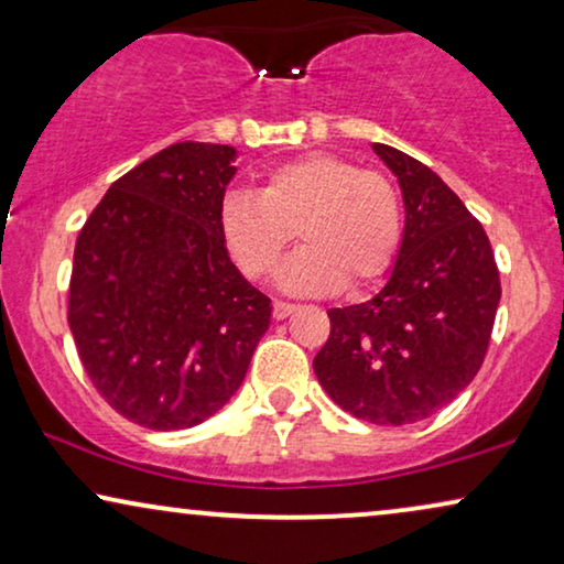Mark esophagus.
<instances>
[{
  "label": "esophagus",
  "instance_id": "esophagus-1",
  "mask_svg": "<svg viewBox=\"0 0 564 564\" xmlns=\"http://www.w3.org/2000/svg\"><path fill=\"white\" fill-rule=\"evenodd\" d=\"M292 311H295V305H292V303H282V300H276V303H274V318L276 321L288 318Z\"/></svg>",
  "mask_w": 564,
  "mask_h": 564
}]
</instances>
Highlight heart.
<instances>
[{"instance_id":"obj_1","label":"heart","mask_w":564,"mask_h":564,"mask_svg":"<svg viewBox=\"0 0 564 564\" xmlns=\"http://www.w3.org/2000/svg\"><path fill=\"white\" fill-rule=\"evenodd\" d=\"M220 230L241 272L274 274L292 236L303 246L280 282L297 295H328L380 280L398 257L403 213L395 184L334 153H307L274 166L259 192H228Z\"/></svg>"}]
</instances>
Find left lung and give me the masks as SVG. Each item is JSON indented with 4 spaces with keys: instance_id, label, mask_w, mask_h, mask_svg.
<instances>
[{
    "instance_id": "1",
    "label": "left lung",
    "mask_w": 564,
    "mask_h": 564,
    "mask_svg": "<svg viewBox=\"0 0 564 564\" xmlns=\"http://www.w3.org/2000/svg\"><path fill=\"white\" fill-rule=\"evenodd\" d=\"M372 149L403 192V241L372 300L328 311L330 336L313 369L354 419L403 426L449 405L475 380L500 280L480 220L442 176L392 145Z\"/></svg>"
}]
</instances>
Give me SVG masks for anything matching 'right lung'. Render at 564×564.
<instances>
[{"label":"right lung","mask_w":564,"mask_h":564,"mask_svg":"<svg viewBox=\"0 0 564 564\" xmlns=\"http://www.w3.org/2000/svg\"><path fill=\"white\" fill-rule=\"evenodd\" d=\"M234 161V145H169L120 176L76 238L68 328L99 395L138 426L218 413L269 328L272 300L220 230Z\"/></svg>","instance_id":"add662e5"}]
</instances>
